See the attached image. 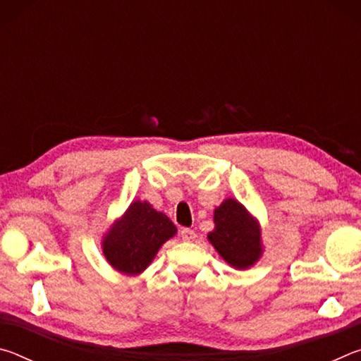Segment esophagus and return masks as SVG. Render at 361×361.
Returning <instances> with one entry per match:
<instances>
[{"label":"esophagus","mask_w":361,"mask_h":361,"mask_svg":"<svg viewBox=\"0 0 361 361\" xmlns=\"http://www.w3.org/2000/svg\"><path fill=\"white\" fill-rule=\"evenodd\" d=\"M181 239L186 240V242H192L195 239V232L192 229H188V228H183L181 229Z\"/></svg>","instance_id":"esophagus-1"}]
</instances>
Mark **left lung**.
Segmentation results:
<instances>
[{
	"label": "left lung",
	"mask_w": 361,
	"mask_h": 361,
	"mask_svg": "<svg viewBox=\"0 0 361 361\" xmlns=\"http://www.w3.org/2000/svg\"><path fill=\"white\" fill-rule=\"evenodd\" d=\"M215 228L207 239L218 255L231 267L250 269L259 261L264 252L261 239V226L239 200L228 197L213 212Z\"/></svg>",
	"instance_id": "8db88e82"
}]
</instances>
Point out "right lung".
I'll list each match as a JSON object with an SVG mask.
<instances>
[{
  "label": "right lung",
  "instance_id": "add662e5",
  "mask_svg": "<svg viewBox=\"0 0 361 361\" xmlns=\"http://www.w3.org/2000/svg\"><path fill=\"white\" fill-rule=\"evenodd\" d=\"M175 234V224L167 215L152 209L148 200H133L103 234V256L114 271L140 276Z\"/></svg>",
  "mask_w": 361,
  "mask_h": 361
}]
</instances>
